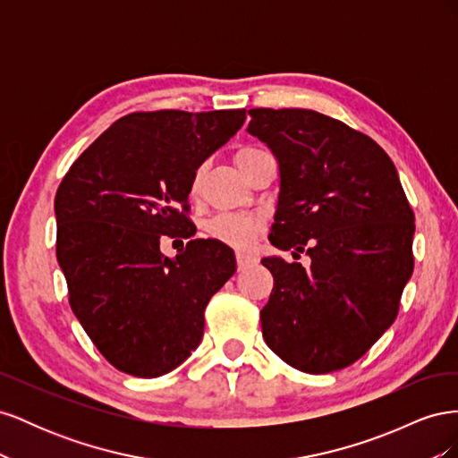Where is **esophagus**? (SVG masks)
Segmentation results:
<instances>
[{
	"instance_id": "1",
	"label": "esophagus",
	"mask_w": 458,
	"mask_h": 458,
	"mask_svg": "<svg viewBox=\"0 0 458 458\" xmlns=\"http://www.w3.org/2000/svg\"><path fill=\"white\" fill-rule=\"evenodd\" d=\"M254 261H256V258L250 256V254H237V267H239V271H244L246 267H250Z\"/></svg>"
}]
</instances>
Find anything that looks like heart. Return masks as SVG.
Listing matches in <instances>:
<instances>
[{
	"mask_svg": "<svg viewBox=\"0 0 458 458\" xmlns=\"http://www.w3.org/2000/svg\"><path fill=\"white\" fill-rule=\"evenodd\" d=\"M266 152L267 150L261 147L246 145L234 152V162H237V165L244 174L248 165L261 155H266ZM202 179H204V165H199L195 174L191 175V183H189L191 197H197L200 192ZM259 229H261V221L252 214H219L212 221H208L206 225V233L210 234L212 239L224 242L231 248H237V250H244V248L250 246Z\"/></svg>",
	"mask_w": 458,
	"mask_h": 458,
	"instance_id": "b5f03b06",
	"label": "heart"
}]
</instances>
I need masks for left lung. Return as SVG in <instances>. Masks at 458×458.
Segmentation results:
<instances>
[{
  "label": "left lung",
  "instance_id": "8db88e82",
  "mask_svg": "<svg viewBox=\"0 0 458 458\" xmlns=\"http://www.w3.org/2000/svg\"><path fill=\"white\" fill-rule=\"evenodd\" d=\"M248 131L279 160L269 241L311 263L263 258L261 332L310 374L353 365L392 327L412 275L414 214L392 158L369 135L308 108H252Z\"/></svg>",
  "mask_w": 458,
  "mask_h": 458
}]
</instances>
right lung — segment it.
I'll use <instances>...</instances> for the list:
<instances>
[{"label":"right lung","mask_w":458,"mask_h":458,"mask_svg":"<svg viewBox=\"0 0 458 458\" xmlns=\"http://www.w3.org/2000/svg\"><path fill=\"white\" fill-rule=\"evenodd\" d=\"M244 118V108L131 113L63 177L55 216L68 301L114 369L157 378L200 344L208 301L237 263L224 242L191 239L189 183ZM165 236L190 239L175 260L159 250Z\"/></svg>","instance_id":"obj_1"}]
</instances>
